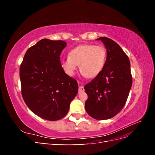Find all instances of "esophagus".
<instances>
[{
	"label": "esophagus",
	"mask_w": 155,
	"mask_h": 155,
	"mask_svg": "<svg viewBox=\"0 0 155 155\" xmlns=\"http://www.w3.org/2000/svg\"><path fill=\"white\" fill-rule=\"evenodd\" d=\"M84 90H85V89H84L83 86H79V92H82L84 91Z\"/></svg>",
	"instance_id": "obj_1"
}]
</instances>
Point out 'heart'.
<instances>
[{
  "label": "heart",
  "instance_id": "heart-1",
  "mask_svg": "<svg viewBox=\"0 0 155 155\" xmlns=\"http://www.w3.org/2000/svg\"><path fill=\"white\" fill-rule=\"evenodd\" d=\"M107 51L101 45H81L69 51L68 58L63 60L62 67L69 76H73L79 66L83 75L87 78L97 76L104 69Z\"/></svg>",
  "mask_w": 155,
  "mask_h": 155
}]
</instances>
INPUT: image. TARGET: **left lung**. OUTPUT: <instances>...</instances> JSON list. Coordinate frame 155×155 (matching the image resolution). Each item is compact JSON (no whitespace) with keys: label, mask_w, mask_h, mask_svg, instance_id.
Returning a JSON list of instances; mask_svg holds the SVG:
<instances>
[{"label":"left lung","mask_w":155,"mask_h":155,"mask_svg":"<svg viewBox=\"0 0 155 155\" xmlns=\"http://www.w3.org/2000/svg\"><path fill=\"white\" fill-rule=\"evenodd\" d=\"M107 49L102 71L84 87L88 95L85 110L96 120L113 118L123 109L132 86L133 78L128 56L115 41L100 37Z\"/></svg>","instance_id":"left-lung-1"}]
</instances>
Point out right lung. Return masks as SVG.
Returning a JSON list of instances; mask_svg holds the SVG:
<instances>
[{
  "instance_id": "right-lung-1",
  "label": "right lung",
  "mask_w": 155,
  "mask_h": 155,
  "mask_svg": "<svg viewBox=\"0 0 155 155\" xmlns=\"http://www.w3.org/2000/svg\"><path fill=\"white\" fill-rule=\"evenodd\" d=\"M66 46L63 41L41 39L26 51L20 66L23 100L35 114L46 120L66 116L78 92L77 81L61 64L59 56Z\"/></svg>"
}]
</instances>
